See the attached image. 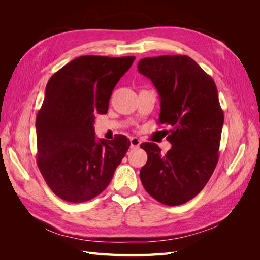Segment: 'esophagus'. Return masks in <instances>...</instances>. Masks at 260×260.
<instances>
[{"instance_id":"obj_1","label":"esophagus","mask_w":260,"mask_h":260,"mask_svg":"<svg viewBox=\"0 0 260 260\" xmlns=\"http://www.w3.org/2000/svg\"><path fill=\"white\" fill-rule=\"evenodd\" d=\"M141 144V140L136 137H131L130 138V147L131 148H139Z\"/></svg>"}]
</instances>
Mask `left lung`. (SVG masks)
I'll return each instance as SVG.
<instances>
[{
	"mask_svg": "<svg viewBox=\"0 0 260 260\" xmlns=\"http://www.w3.org/2000/svg\"><path fill=\"white\" fill-rule=\"evenodd\" d=\"M140 74L151 79L160 96L158 123L171 127L169 151L142 143L147 161L140 170L146 192L167 206L195 198L208 182L219 159L223 112L212 78L186 55L142 58Z\"/></svg>",
	"mask_w": 260,
	"mask_h": 260,
	"instance_id": "1",
	"label": "left lung"
}]
</instances>
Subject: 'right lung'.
Segmentation results:
<instances>
[{
  "label": "right lung",
  "instance_id": "add662e5",
  "mask_svg": "<svg viewBox=\"0 0 260 260\" xmlns=\"http://www.w3.org/2000/svg\"><path fill=\"white\" fill-rule=\"evenodd\" d=\"M135 56L85 55L55 73L37 114V164L58 198L82 203L103 192L127 153L130 141L95 139L94 115L106 114L117 82Z\"/></svg>",
  "mask_w": 260,
  "mask_h": 260
}]
</instances>
